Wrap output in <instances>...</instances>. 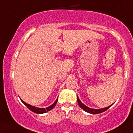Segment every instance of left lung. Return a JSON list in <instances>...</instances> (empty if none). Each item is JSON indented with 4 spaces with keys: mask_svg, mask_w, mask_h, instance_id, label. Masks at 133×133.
Returning a JSON list of instances; mask_svg holds the SVG:
<instances>
[{
    "mask_svg": "<svg viewBox=\"0 0 133 133\" xmlns=\"http://www.w3.org/2000/svg\"><path fill=\"white\" fill-rule=\"evenodd\" d=\"M77 98H78V105H79V107L81 108V109H83V110H84V111L88 112V113H90V114H100V113H102V112H105V110H107L108 109H109V107H110L112 106L110 105L109 106V107H105V108H103V109H91V108H89L88 107H87V106H86L85 105L83 104L82 102H81V100H79V97L77 96Z\"/></svg>",
    "mask_w": 133,
    "mask_h": 133,
    "instance_id": "8db88e82",
    "label": "left lung"
}]
</instances>
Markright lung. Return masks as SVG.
Segmentation results:
<instances>
[{
	"mask_svg": "<svg viewBox=\"0 0 133 133\" xmlns=\"http://www.w3.org/2000/svg\"><path fill=\"white\" fill-rule=\"evenodd\" d=\"M21 102H23L24 105H25L26 107L28 108L30 110H31L32 112H35V113H36V114H43V113H45L46 112H48V111H49V110H52V109H54V108L55 107V106L56 105L57 103L58 98L55 100V102L53 103V104L51 105L50 106H49V107H48L46 108H38V107H34V106H32V105H29V104H28V103H26V102H24L23 100H22L21 99Z\"/></svg>",
	"mask_w": 133,
	"mask_h": 133,
	"instance_id": "add662e5",
	"label": "right lung"
}]
</instances>
